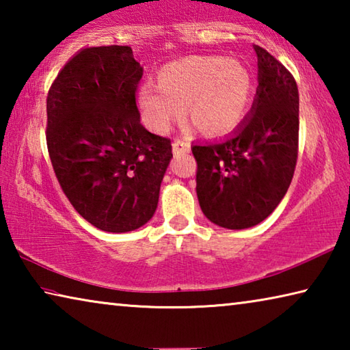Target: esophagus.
<instances>
[{"label": "esophagus", "instance_id": "34e87169", "mask_svg": "<svg viewBox=\"0 0 350 350\" xmlns=\"http://www.w3.org/2000/svg\"><path fill=\"white\" fill-rule=\"evenodd\" d=\"M173 150L176 152H188L189 150H191V144H189V142H187V140L177 139V140H174V144H173Z\"/></svg>", "mask_w": 350, "mask_h": 350}]
</instances>
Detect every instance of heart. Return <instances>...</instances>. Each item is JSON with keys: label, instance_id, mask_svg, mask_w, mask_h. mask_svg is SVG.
Returning a JSON list of instances; mask_svg holds the SVG:
<instances>
[{"label": "heart", "instance_id": "heart-1", "mask_svg": "<svg viewBox=\"0 0 350 350\" xmlns=\"http://www.w3.org/2000/svg\"><path fill=\"white\" fill-rule=\"evenodd\" d=\"M253 77L236 57L189 55L165 64L159 81L145 80L139 98L148 122L167 131L188 112L206 133L234 128L250 103Z\"/></svg>", "mask_w": 350, "mask_h": 350}]
</instances>
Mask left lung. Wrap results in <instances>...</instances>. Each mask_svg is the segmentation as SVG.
I'll use <instances>...</instances> for the list:
<instances>
[{
    "mask_svg": "<svg viewBox=\"0 0 350 350\" xmlns=\"http://www.w3.org/2000/svg\"><path fill=\"white\" fill-rule=\"evenodd\" d=\"M250 114L227 137L196 144V193L208 221L228 230L254 227L286 196L298 157L299 94L292 74L262 47Z\"/></svg>",
    "mask_w": 350,
    "mask_h": 350,
    "instance_id": "8db88e82",
    "label": "left lung"
}]
</instances>
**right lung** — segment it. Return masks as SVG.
Segmentation results:
<instances>
[{"label": "right lung", "mask_w": 350, "mask_h": 350, "mask_svg": "<svg viewBox=\"0 0 350 350\" xmlns=\"http://www.w3.org/2000/svg\"><path fill=\"white\" fill-rule=\"evenodd\" d=\"M144 68L129 46L77 52L47 94L46 140L64 194L81 217L109 233L140 228L156 213L171 140L140 123Z\"/></svg>", "instance_id": "1"}]
</instances>
